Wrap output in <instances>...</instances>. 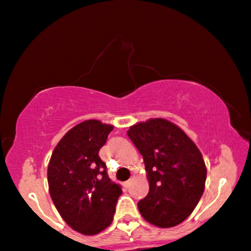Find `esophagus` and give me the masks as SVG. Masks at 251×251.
<instances>
[{
	"mask_svg": "<svg viewBox=\"0 0 251 251\" xmlns=\"http://www.w3.org/2000/svg\"><path fill=\"white\" fill-rule=\"evenodd\" d=\"M131 183H132V180H131V179L128 180V181H126V182H125V187H126V188H129L130 184H131Z\"/></svg>",
	"mask_w": 251,
	"mask_h": 251,
	"instance_id": "34e87169",
	"label": "esophagus"
}]
</instances>
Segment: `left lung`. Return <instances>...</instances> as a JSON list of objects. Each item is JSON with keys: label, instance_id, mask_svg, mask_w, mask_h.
Here are the masks:
<instances>
[{"label": "left lung", "instance_id": "left-lung-1", "mask_svg": "<svg viewBox=\"0 0 251 251\" xmlns=\"http://www.w3.org/2000/svg\"><path fill=\"white\" fill-rule=\"evenodd\" d=\"M144 157L150 192L138 202L141 216L155 226L173 227L194 212L205 190L207 169L196 144L166 119H150L129 128Z\"/></svg>", "mask_w": 251, "mask_h": 251}]
</instances>
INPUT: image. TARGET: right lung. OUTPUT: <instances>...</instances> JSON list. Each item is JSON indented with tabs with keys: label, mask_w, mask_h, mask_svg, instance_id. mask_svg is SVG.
I'll return each mask as SVG.
<instances>
[{
	"label": "right lung",
	"mask_w": 251,
	"mask_h": 251,
	"mask_svg": "<svg viewBox=\"0 0 251 251\" xmlns=\"http://www.w3.org/2000/svg\"><path fill=\"white\" fill-rule=\"evenodd\" d=\"M114 126L86 120L64 134L50 156L47 181L57 212L85 235L105 230L113 221L121 186L108 177L99 151Z\"/></svg>",
	"instance_id": "add662e5"
}]
</instances>
